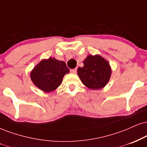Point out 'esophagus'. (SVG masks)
<instances>
[{
    "mask_svg": "<svg viewBox=\"0 0 147 147\" xmlns=\"http://www.w3.org/2000/svg\"><path fill=\"white\" fill-rule=\"evenodd\" d=\"M70 71H71V73H72V74H76L77 69H71Z\"/></svg>",
    "mask_w": 147,
    "mask_h": 147,
    "instance_id": "obj_1",
    "label": "esophagus"
}]
</instances>
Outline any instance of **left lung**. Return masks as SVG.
<instances>
[{"label": "left lung", "instance_id": "left-lung-1", "mask_svg": "<svg viewBox=\"0 0 147 147\" xmlns=\"http://www.w3.org/2000/svg\"><path fill=\"white\" fill-rule=\"evenodd\" d=\"M84 67H78V75L88 88L99 90L109 82L112 74L108 61L99 54L88 55L83 61Z\"/></svg>", "mask_w": 147, "mask_h": 147}]
</instances>
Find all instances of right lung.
<instances>
[{
  "mask_svg": "<svg viewBox=\"0 0 147 147\" xmlns=\"http://www.w3.org/2000/svg\"><path fill=\"white\" fill-rule=\"evenodd\" d=\"M69 69L64 61L50 57L43 59L30 71V77L35 86L45 93L54 91L61 84Z\"/></svg>",
  "mask_w": 147,
  "mask_h": 147,
  "instance_id": "right-lung-1",
  "label": "right lung"
}]
</instances>
